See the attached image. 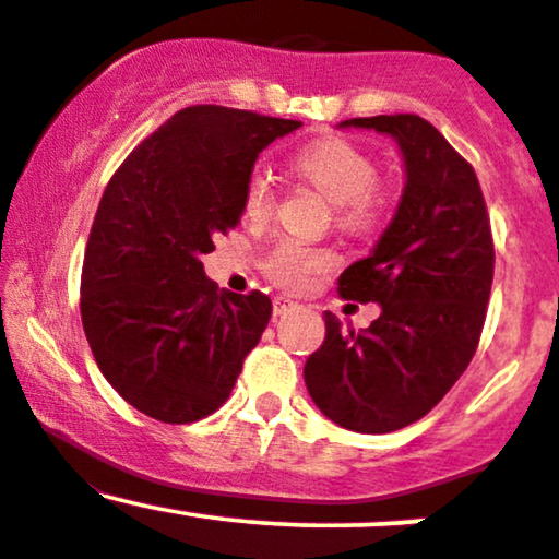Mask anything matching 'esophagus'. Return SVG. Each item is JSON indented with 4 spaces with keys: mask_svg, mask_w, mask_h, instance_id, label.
<instances>
[{
    "mask_svg": "<svg viewBox=\"0 0 559 559\" xmlns=\"http://www.w3.org/2000/svg\"><path fill=\"white\" fill-rule=\"evenodd\" d=\"M292 310H297V305H294V301L292 299H275L273 301V316L275 318H284V316H288V312H292Z\"/></svg>",
    "mask_w": 559,
    "mask_h": 559,
    "instance_id": "34e87169",
    "label": "esophagus"
}]
</instances>
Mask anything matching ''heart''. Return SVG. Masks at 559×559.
I'll use <instances>...</instances> for the list:
<instances>
[{
    "instance_id": "heart-1",
    "label": "heart",
    "mask_w": 559,
    "mask_h": 559,
    "mask_svg": "<svg viewBox=\"0 0 559 559\" xmlns=\"http://www.w3.org/2000/svg\"><path fill=\"white\" fill-rule=\"evenodd\" d=\"M288 168L299 181L333 202V221L346 234H368L389 210V189L378 181L376 159L342 136L307 141L288 157ZM273 186L265 173H252L243 186V215L265 221L273 213ZM333 254L294 239L278 241L262 260V271L284 292H301L312 275L329 271Z\"/></svg>"
}]
</instances>
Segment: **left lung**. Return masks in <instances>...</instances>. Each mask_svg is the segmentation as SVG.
Segmentation results:
<instances>
[{"label":"left lung","instance_id":"8db88e82","mask_svg":"<svg viewBox=\"0 0 559 559\" xmlns=\"http://www.w3.org/2000/svg\"><path fill=\"white\" fill-rule=\"evenodd\" d=\"M400 144L407 183L373 254L338 275V297L378 301L368 329L325 312L305 365L320 413L357 433L400 431L444 400L476 355L493 281V239L476 170L420 115L352 118Z\"/></svg>","mask_w":559,"mask_h":559}]
</instances>
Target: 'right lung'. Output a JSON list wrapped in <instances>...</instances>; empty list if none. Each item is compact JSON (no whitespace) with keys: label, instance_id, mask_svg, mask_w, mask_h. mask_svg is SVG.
Listing matches in <instances>:
<instances>
[{"label":"right lung","instance_id":"right-lung-1","mask_svg":"<svg viewBox=\"0 0 559 559\" xmlns=\"http://www.w3.org/2000/svg\"><path fill=\"white\" fill-rule=\"evenodd\" d=\"M299 120L194 105L123 159L102 194L81 271V320L102 376L139 413L213 415L273 316L262 292H217L202 254L241 223L243 186Z\"/></svg>","mask_w":559,"mask_h":559}]
</instances>
